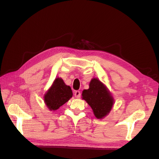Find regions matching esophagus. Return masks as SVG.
<instances>
[{
  "label": "esophagus",
  "instance_id": "34e87169",
  "mask_svg": "<svg viewBox=\"0 0 159 159\" xmlns=\"http://www.w3.org/2000/svg\"><path fill=\"white\" fill-rule=\"evenodd\" d=\"M74 95H75V97L76 98H80V96H81L80 91H75V93H74Z\"/></svg>",
  "mask_w": 159,
  "mask_h": 159
}]
</instances>
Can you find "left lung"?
I'll use <instances>...</instances> for the list:
<instances>
[{
    "label": "left lung",
    "mask_w": 159,
    "mask_h": 159,
    "mask_svg": "<svg viewBox=\"0 0 159 159\" xmlns=\"http://www.w3.org/2000/svg\"><path fill=\"white\" fill-rule=\"evenodd\" d=\"M81 95L82 99L92 109L97 119H103L113 108V97L106 85L98 78L91 79L89 89H84Z\"/></svg>",
    "instance_id": "1"
}]
</instances>
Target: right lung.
I'll list each match as a JSON object with an SVG mask.
<instances>
[{
	"instance_id": "1",
	"label": "right lung",
	"mask_w": 159,
	"mask_h": 159,
	"mask_svg": "<svg viewBox=\"0 0 159 159\" xmlns=\"http://www.w3.org/2000/svg\"><path fill=\"white\" fill-rule=\"evenodd\" d=\"M71 88L61 78H57L44 96V103L50 111L58 109L72 98Z\"/></svg>"
}]
</instances>
